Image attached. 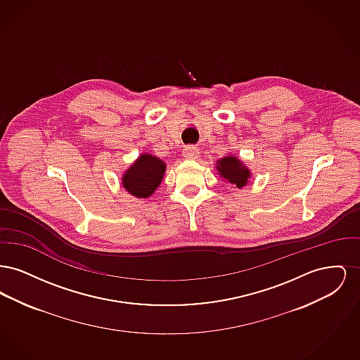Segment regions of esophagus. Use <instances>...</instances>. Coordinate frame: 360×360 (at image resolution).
<instances>
[{"mask_svg":"<svg viewBox=\"0 0 360 360\" xmlns=\"http://www.w3.org/2000/svg\"><path fill=\"white\" fill-rule=\"evenodd\" d=\"M198 155V148L195 146H188L184 148V156L188 159H194Z\"/></svg>","mask_w":360,"mask_h":360,"instance_id":"34e87169","label":"esophagus"}]
</instances>
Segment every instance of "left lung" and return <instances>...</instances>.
<instances>
[{
	"label": "left lung",
	"instance_id": "8db88e82",
	"mask_svg": "<svg viewBox=\"0 0 360 360\" xmlns=\"http://www.w3.org/2000/svg\"><path fill=\"white\" fill-rule=\"evenodd\" d=\"M216 170L225 181L239 188H244L248 184V179L251 178V172L235 155L224 156L219 159L216 163Z\"/></svg>",
	"mask_w": 360,
	"mask_h": 360
}]
</instances>
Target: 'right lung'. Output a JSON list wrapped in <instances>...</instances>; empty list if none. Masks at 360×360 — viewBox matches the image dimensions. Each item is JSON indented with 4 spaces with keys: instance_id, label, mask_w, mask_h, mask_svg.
I'll list each match as a JSON object with an SVG mask.
<instances>
[{
    "instance_id": "1",
    "label": "right lung",
    "mask_w": 360,
    "mask_h": 360,
    "mask_svg": "<svg viewBox=\"0 0 360 360\" xmlns=\"http://www.w3.org/2000/svg\"><path fill=\"white\" fill-rule=\"evenodd\" d=\"M166 163L151 154H141L121 178L122 188L136 198H148L160 185Z\"/></svg>"
}]
</instances>
